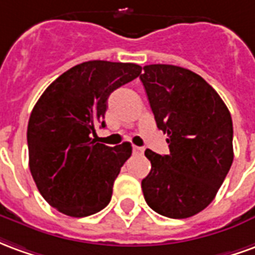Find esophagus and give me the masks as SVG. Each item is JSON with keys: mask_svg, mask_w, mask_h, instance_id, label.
Listing matches in <instances>:
<instances>
[{"mask_svg": "<svg viewBox=\"0 0 255 255\" xmlns=\"http://www.w3.org/2000/svg\"><path fill=\"white\" fill-rule=\"evenodd\" d=\"M133 153H143V147H139V146H133Z\"/></svg>", "mask_w": 255, "mask_h": 255, "instance_id": "esophagus-1", "label": "esophagus"}]
</instances>
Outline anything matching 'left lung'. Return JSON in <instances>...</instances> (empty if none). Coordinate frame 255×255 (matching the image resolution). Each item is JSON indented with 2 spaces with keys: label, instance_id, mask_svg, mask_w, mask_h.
Returning a JSON list of instances; mask_svg holds the SVG:
<instances>
[{
  "label": "left lung",
  "instance_id": "8db88e82",
  "mask_svg": "<svg viewBox=\"0 0 255 255\" xmlns=\"http://www.w3.org/2000/svg\"><path fill=\"white\" fill-rule=\"evenodd\" d=\"M169 154L146 150L144 201L161 216L187 219L216 197L234 161L232 119L217 91L186 68L151 64L139 76Z\"/></svg>",
  "mask_w": 255,
  "mask_h": 255
}]
</instances>
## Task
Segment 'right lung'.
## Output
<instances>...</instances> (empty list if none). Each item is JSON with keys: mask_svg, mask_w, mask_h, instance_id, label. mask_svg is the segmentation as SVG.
Masks as SVG:
<instances>
[{"mask_svg": "<svg viewBox=\"0 0 255 255\" xmlns=\"http://www.w3.org/2000/svg\"><path fill=\"white\" fill-rule=\"evenodd\" d=\"M132 63L86 61L53 82L31 112L27 143L30 171L50 206L86 217L111 202L113 183L131 157V143L109 147L91 139L105 127L111 93L138 78Z\"/></svg>", "mask_w": 255, "mask_h": 255, "instance_id": "right-lung-1", "label": "right lung"}]
</instances>
